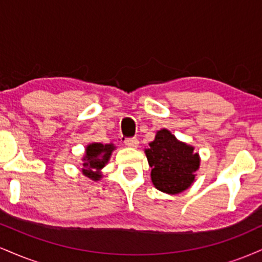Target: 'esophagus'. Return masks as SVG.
<instances>
[{
  "mask_svg": "<svg viewBox=\"0 0 262 262\" xmlns=\"http://www.w3.org/2000/svg\"><path fill=\"white\" fill-rule=\"evenodd\" d=\"M124 144L129 148H138V144H139V141H138L137 138H128V139L124 140Z\"/></svg>",
  "mask_w": 262,
  "mask_h": 262,
  "instance_id": "1",
  "label": "esophagus"
}]
</instances>
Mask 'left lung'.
I'll return each instance as SVG.
<instances>
[{
	"mask_svg": "<svg viewBox=\"0 0 262 262\" xmlns=\"http://www.w3.org/2000/svg\"><path fill=\"white\" fill-rule=\"evenodd\" d=\"M151 182L159 191L167 194H179L194 182L201 158L194 146L179 140L169 129L156 132L155 139L144 149Z\"/></svg>",
	"mask_w": 262,
	"mask_h": 262,
	"instance_id": "8db88e82",
	"label": "left lung"
}]
</instances>
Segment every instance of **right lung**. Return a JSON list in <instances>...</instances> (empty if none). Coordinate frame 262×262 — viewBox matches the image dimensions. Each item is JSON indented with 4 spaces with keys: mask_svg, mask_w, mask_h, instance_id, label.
<instances>
[{
    "mask_svg": "<svg viewBox=\"0 0 262 262\" xmlns=\"http://www.w3.org/2000/svg\"><path fill=\"white\" fill-rule=\"evenodd\" d=\"M116 149L114 144H101V143H90L85 149L83 155V176L92 181H100L102 179V169L108 164L113 150Z\"/></svg>",
    "mask_w": 262,
    "mask_h": 262,
    "instance_id": "right-lung-1",
    "label": "right lung"
}]
</instances>
